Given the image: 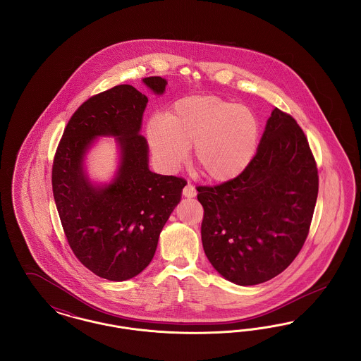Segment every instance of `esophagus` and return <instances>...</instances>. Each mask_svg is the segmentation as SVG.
Here are the masks:
<instances>
[{
  "label": "esophagus",
  "mask_w": 361,
  "mask_h": 361,
  "mask_svg": "<svg viewBox=\"0 0 361 361\" xmlns=\"http://www.w3.org/2000/svg\"><path fill=\"white\" fill-rule=\"evenodd\" d=\"M183 195H184L185 197H195V196H196V189H195L193 185L188 184V185H185L184 189H183Z\"/></svg>",
  "instance_id": "1"
}]
</instances>
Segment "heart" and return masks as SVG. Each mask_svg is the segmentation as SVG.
<instances>
[{"mask_svg":"<svg viewBox=\"0 0 361 361\" xmlns=\"http://www.w3.org/2000/svg\"><path fill=\"white\" fill-rule=\"evenodd\" d=\"M146 137L157 164L177 171L193 159L208 180L226 183L243 172L257 149L259 126L252 109L218 96H188L173 103L166 118H152Z\"/></svg>","mask_w":361,"mask_h":361,"instance_id":"1","label":"heart"}]
</instances>
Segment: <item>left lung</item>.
<instances>
[{
    "label": "left lung",
    "mask_w": 361,
    "mask_h": 361,
    "mask_svg": "<svg viewBox=\"0 0 361 361\" xmlns=\"http://www.w3.org/2000/svg\"><path fill=\"white\" fill-rule=\"evenodd\" d=\"M318 181L303 130L275 108L249 166L230 181L196 188L204 208L202 242L212 267L238 286L281 274L309 235Z\"/></svg>",
    "instance_id": "left-lung-1"
}]
</instances>
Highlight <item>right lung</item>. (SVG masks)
<instances>
[{"instance_id": "obj_1", "label": "right lung", "mask_w": 361, "mask_h": 361, "mask_svg": "<svg viewBox=\"0 0 361 361\" xmlns=\"http://www.w3.org/2000/svg\"><path fill=\"white\" fill-rule=\"evenodd\" d=\"M143 82L157 94L166 81ZM147 97L118 85L92 96L73 114L52 162V193L74 256L99 277L123 281L140 274L154 257L162 227L181 199L187 181L150 172L146 139L139 134ZM99 135L118 137L121 168L114 183L93 188L82 158Z\"/></svg>"}]
</instances>
